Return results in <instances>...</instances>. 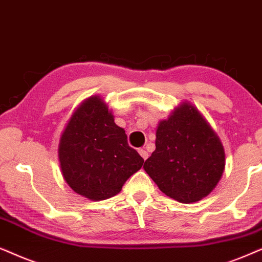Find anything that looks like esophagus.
<instances>
[{"label": "esophagus", "mask_w": 262, "mask_h": 262, "mask_svg": "<svg viewBox=\"0 0 262 262\" xmlns=\"http://www.w3.org/2000/svg\"><path fill=\"white\" fill-rule=\"evenodd\" d=\"M139 153H140V156L142 157V159H144V160L148 158V152L146 151V149H142V148L139 149Z\"/></svg>", "instance_id": "34e87169"}]
</instances>
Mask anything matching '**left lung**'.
Returning <instances> with one entry per match:
<instances>
[{"label": "left lung", "instance_id": "obj_1", "mask_svg": "<svg viewBox=\"0 0 262 262\" xmlns=\"http://www.w3.org/2000/svg\"><path fill=\"white\" fill-rule=\"evenodd\" d=\"M224 166L221 140L188 103L160 122L156 151L144 164L145 171L164 194L184 204L210 194L221 180Z\"/></svg>", "mask_w": 262, "mask_h": 262}]
</instances>
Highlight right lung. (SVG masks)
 <instances>
[{
  "label": "right lung",
  "instance_id": "right-lung-1",
  "mask_svg": "<svg viewBox=\"0 0 262 262\" xmlns=\"http://www.w3.org/2000/svg\"><path fill=\"white\" fill-rule=\"evenodd\" d=\"M58 158L69 187L96 201L120 193L144 164L99 97H91L73 115L61 137Z\"/></svg>",
  "mask_w": 262,
  "mask_h": 262
}]
</instances>
